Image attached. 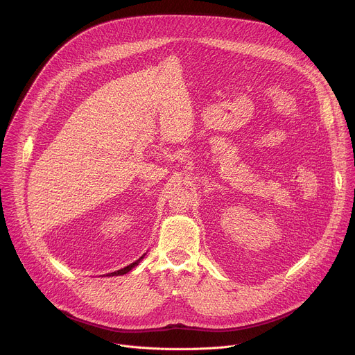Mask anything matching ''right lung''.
<instances>
[{
	"instance_id": "right-lung-1",
	"label": "right lung",
	"mask_w": 355,
	"mask_h": 355,
	"mask_svg": "<svg viewBox=\"0 0 355 355\" xmlns=\"http://www.w3.org/2000/svg\"><path fill=\"white\" fill-rule=\"evenodd\" d=\"M144 256H141L139 260H136L135 263H132V264H129L128 267H125V268H122V270H118V271H115V272H111V274H107V277H114V275H123V274H126V272H129L133 267H136L139 263H140V260L143 259Z\"/></svg>"
}]
</instances>
